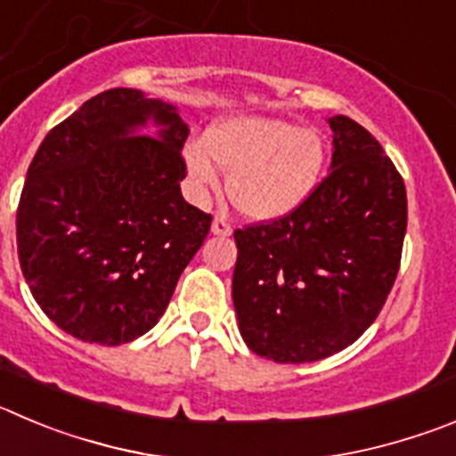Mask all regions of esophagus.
I'll return each instance as SVG.
<instances>
[{
  "label": "esophagus",
  "instance_id": "esophagus-1",
  "mask_svg": "<svg viewBox=\"0 0 456 456\" xmlns=\"http://www.w3.org/2000/svg\"><path fill=\"white\" fill-rule=\"evenodd\" d=\"M232 232H233L232 224H229L224 218H214V223H211V233H214V236L227 238L232 236Z\"/></svg>",
  "mask_w": 456,
  "mask_h": 456
}]
</instances>
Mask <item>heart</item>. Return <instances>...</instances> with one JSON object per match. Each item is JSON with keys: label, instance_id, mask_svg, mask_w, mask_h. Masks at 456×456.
Masks as SVG:
<instances>
[{"label": "heart", "instance_id": "1", "mask_svg": "<svg viewBox=\"0 0 456 456\" xmlns=\"http://www.w3.org/2000/svg\"><path fill=\"white\" fill-rule=\"evenodd\" d=\"M184 164L198 189H216L229 170L227 191L242 216L261 223L290 216L324 175L326 143L313 127L276 117H232L184 148Z\"/></svg>", "mask_w": 456, "mask_h": 456}]
</instances>
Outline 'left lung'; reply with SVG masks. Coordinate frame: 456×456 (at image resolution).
<instances>
[{"label": "left lung", "instance_id": "left-lung-1", "mask_svg": "<svg viewBox=\"0 0 456 456\" xmlns=\"http://www.w3.org/2000/svg\"><path fill=\"white\" fill-rule=\"evenodd\" d=\"M330 173L286 218L236 229L232 297L242 339L281 364L324 360L376 322L401 265L403 177L353 118H329Z\"/></svg>", "mask_w": 456, "mask_h": 456}]
</instances>
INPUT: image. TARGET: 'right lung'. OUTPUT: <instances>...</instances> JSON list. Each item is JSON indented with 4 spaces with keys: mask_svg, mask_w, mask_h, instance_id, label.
<instances>
[{
    "mask_svg": "<svg viewBox=\"0 0 456 456\" xmlns=\"http://www.w3.org/2000/svg\"><path fill=\"white\" fill-rule=\"evenodd\" d=\"M148 125L155 138L141 134ZM186 137L175 105L117 87L40 143L17 207V254L37 305L65 333L118 346L164 314L211 227L182 198Z\"/></svg>",
    "mask_w": 456,
    "mask_h": 456,
    "instance_id": "1",
    "label": "right lung"
}]
</instances>
